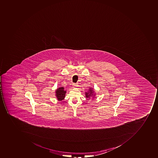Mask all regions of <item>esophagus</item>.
Returning <instances> with one entry per match:
<instances>
[{
  "mask_svg": "<svg viewBox=\"0 0 158 158\" xmlns=\"http://www.w3.org/2000/svg\"><path fill=\"white\" fill-rule=\"evenodd\" d=\"M73 88L76 87L77 86V84H73Z\"/></svg>",
  "mask_w": 158,
  "mask_h": 158,
  "instance_id": "1",
  "label": "esophagus"
}]
</instances>
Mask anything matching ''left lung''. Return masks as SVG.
I'll use <instances>...</instances> for the list:
<instances>
[{"label":"left lung","instance_id":"obj_1","mask_svg":"<svg viewBox=\"0 0 158 158\" xmlns=\"http://www.w3.org/2000/svg\"><path fill=\"white\" fill-rule=\"evenodd\" d=\"M85 97L88 100H90V99H92V100L94 99V98L95 97V91L94 90L93 88H89V90L87 92L85 93Z\"/></svg>","mask_w":158,"mask_h":158}]
</instances>
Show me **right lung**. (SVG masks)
I'll use <instances>...</instances> for the list:
<instances>
[{"instance_id": "obj_1", "label": "right lung", "mask_w": 158, "mask_h": 158, "mask_svg": "<svg viewBox=\"0 0 158 158\" xmlns=\"http://www.w3.org/2000/svg\"><path fill=\"white\" fill-rule=\"evenodd\" d=\"M56 96L57 99L59 101H62V100L64 99L65 97V94L66 93V90H64V87H60L57 88L56 90Z\"/></svg>"}]
</instances>
